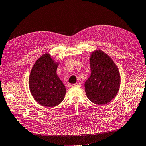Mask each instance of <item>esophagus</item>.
Returning <instances> with one entry per match:
<instances>
[{
	"label": "esophagus",
	"mask_w": 146,
	"mask_h": 146,
	"mask_svg": "<svg viewBox=\"0 0 146 146\" xmlns=\"http://www.w3.org/2000/svg\"><path fill=\"white\" fill-rule=\"evenodd\" d=\"M73 86H76V87H80L81 85L80 83H74L72 85Z\"/></svg>",
	"instance_id": "esophagus-1"
}]
</instances>
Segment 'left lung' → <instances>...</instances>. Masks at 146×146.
<instances>
[{"instance_id": "left-lung-1", "label": "left lung", "mask_w": 146, "mask_h": 146, "mask_svg": "<svg viewBox=\"0 0 146 146\" xmlns=\"http://www.w3.org/2000/svg\"><path fill=\"white\" fill-rule=\"evenodd\" d=\"M91 76L85 83L88 98L98 105L108 103L119 90L121 77L118 68L110 57L101 50L90 56Z\"/></svg>"}]
</instances>
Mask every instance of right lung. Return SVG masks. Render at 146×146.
Instances as JSON below:
<instances>
[{
	"instance_id": "1",
	"label": "right lung",
	"mask_w": 146,
	"mask_h": 146,
	"mask_svg": "<svg viewBox=\"0 0 146 146\" xmlns=\"http://www.w3.org/2000/svg\"><path fill=\"white\" fill-rule=\"evenodd\" d=\"M55 63L49 54L41 56L35 63L29 77V88L33 98L38 104L54 107L64 99L66 88L58 77Z\"/></svg>"
}]
</instances>
